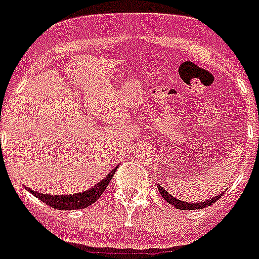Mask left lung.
<instances>
[{"mask_svg":"<svg viewBox=\"0 0 259 259\" xmlns=\"http://www.w3.org/2000/svg\"><path fill=\"white\" fill-rule=\"evenodd\" d=\"M158 189H159V192H160V195L163 196L164 200H166L167 203H170V204L174 206L176 208H178V210H200V208L203 207H208V206H211L212 203H215L217 200H220L222 196V193H220L217 198H212L211 200H206V202H200V203H185L183 202V200H178V199L173 198V196H171L166 189L162 188L160 185H158Z\"/></svg>","mask_w":259,"mask_h":259,"instance_id":"obj_1","label":"left lung"}]
</instances>
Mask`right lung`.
I'll use <instances>...</instances> for the list:
<instances>
[{
    "instance_id": "right-lung-1",
    "label": "right lung",
    "mask_w": 259,
    "mask_h": 259,
    "mask_svg": "<svg viewBox=\"0 0 259 259\" xmlns=\"http://www.w3.org/2000/svg\"><path fill=\"white\" fill-rule=\"evenodd\" d=\"M115 170L116 168H114L104 180H101L95 188L85 191V192L82 193L68 195V196L67 195H64V196L60 195L59 196V195H47V193L35 192V191H31V189H30V192L35 198H38L44 203H47L48 206L56 208V210H78V208H86L89 207L91 204H93L103 195V192L107 188V185L110 184L111 178L114 177Z\"/></svg>"
}]
</instances>
